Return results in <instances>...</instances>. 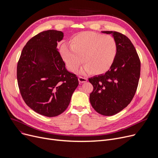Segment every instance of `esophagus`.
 Here are the masks:
<instances>
[{
  "label": "esophagus",
  "mask_w": 158,
  "mask_h": 158,
  "mask_svg": "<svg viewBox=\"0 0 158 158\" xmlns=\"http://www.w3.org/2000/svg\"><path fill=\"white\" fill-rule=\"evenodd\" d=\"M78 80H79V82H80V83H83V82H85L88 81V79L86 78L82 77H79Z\"/></svg>",
  "instance_id": "esophagus-1"
}]
</instances>
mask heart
<instances>
[{
  "instance_id": "obj_1",
  "label": "heart",
  "mask_w": 158,
  "mask_h": 158,
  "mask_svg": "<svg viewBox=\"0 0 158 158\" xmlns=\"http://www.w3.org/2000/svg\"><path fill=\"white\" fill-rule=\"evenodd\" d=\"M118 51V43L113 36L83 32L72 40L71 45H62L60 54L70 72H76L82 63L81 73L99 75L110 69Z\"/></svg>"
}]
</instances>
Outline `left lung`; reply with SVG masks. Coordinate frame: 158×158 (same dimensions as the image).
<instances>
[{
    "mask_svg": "<svg viewBox=\"0 0 158 158\" xmlns=\"http://www.w3.org/2000/svg\"><path fill=\"white\" fill-rule=\"evenodd\" d=\"M111 34L117 40L118 51L110 69L104 74L89 78L94 86L89 101L99 114L112 116L128 106L136 92L140 76V60L131 40L116 31Z\"/></svg>",
    "mask_w": 158,
    "mask_h": 158,
    "instance_id": "obj_1",
    "label": "left lung"
}]
</instances>
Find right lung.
<instances>
[{
	"label": "right lung",
	"mask_w": 158,
	"mask_h": 158,
	"mask_svg": "<svg viewBox=\"0 0 158 158\" xmlns=\"http://www.w3.org/2000/svg\"><path fill=\"white\" fill-rule=\"evenodd\" d=\"M63 32H40L24 46L17 64V81L26 104L35 112L56 117L67 108L79 85L76 74L69 72L57 51Z\"/></svg>",
	"instance_id": "1"
}]
</instances>
